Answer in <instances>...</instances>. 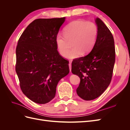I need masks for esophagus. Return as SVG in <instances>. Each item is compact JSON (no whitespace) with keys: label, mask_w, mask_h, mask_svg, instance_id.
Here are the masks:
<instances>
[{"label":"esophagus","mask_w":130,"mask_h":130,"mask_svg":"<svg viewBox=\"0 0 130 130\" xmlns=\"http://www.w3.org/2000/svg\"><path fill=\"white\" fill-rule=\"evenodd\" d=\"M69 67L70 72H71V70H72V64H71V63H69Z\"/></svg>","instance_id":"1"}]
</instances>
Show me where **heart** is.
<instances>
[{"label":"heart","mask_w":130,"mask_h":130,"mask_svg":"<svg viewBox=\"0 0 130 130\" xmlns=\"http://www.w3.org/2000/svg\"><path fill=\"white\" fill-rule=\"evenodd\" d=\"M64 34H58L56 37V44L61 55L66 56L73 42V48L67 57L73 59L86 54L93 49L97 40L98 28L92 22L76 20L70 23L64 28Z\"/></svg>","instance_id":"b5f03b06"}]
</instances>
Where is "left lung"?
<instances>
[{
	"instance_id": "1",
	"label": "left lung",
	"mask_w": 130,
	"mask_h": 130,
	"mask_svg": "<svg viewBox=\"0 0 130 130\" xmlns=\"http://www.w3.org/2000/svg\"><path fill=\"white\" fill-rule=\"evenodd\" d=\"M95 22L98 28L97 40L90 53L73 60L72 72L80 78L77 95L85 100L100 96L112 80L116 52L115 41L108 27L100 19Z\"/></svg>"
}]
</instances>
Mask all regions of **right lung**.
I'll list each match as a JSON object with an SVG mask.
<instances>
[{"label": "right lung", "mask_w": 130, "mask_h": 130, "mask_svg": "<svg viewBox=\"0 0 130 130\" xmlns=\"http://www.w3.org/2000/svg\"><path fill=\"white\" fill-rule=\"evenodd\" d=\"M65 17L39 18L27 26L16 47L15 72L24 95L44 104L55 96L56 86L69 73V61L57 52L56 37Z\"/></svg>", "instance_id": "1"}]
</instances>
